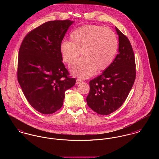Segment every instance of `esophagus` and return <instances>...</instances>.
Listing matches in <instances>:
<instances>
[{"mask_svg": "<svg viewBox=\"0 0 159 159\" xmlns=\"http://www.w3.org/2000/svg\"><path fill=\"white\" fill-rule=\"evenodd\" d=\"M82 81H83V80H82L78 78V79H76V84H79V83H81Z\"/></svg>", "mask_w": 159, "mask_h": 159, "instance_id": "34e87169", "label": "esophagus"}]
</instances>
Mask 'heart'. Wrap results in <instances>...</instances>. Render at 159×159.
<instances>
[{
    "instance_id": "obj_1",
    "label": "heart",
    "mask_w": 159,
    "mask_h": 159,
    "mask_svg": "<svg viewBox=\"0 0 159 159\" xmlns=\"http://www.w3.org/2000/svg\"><path fill=\"white\" fill-rule=\"evenodd\" d=\"M70 42L64 40L60 45L63 61L69 65L83 57L71 67V73L82 78L92 76L96 70H107L113 63L118 49V41L113 31L97 25H84L73 30Z\"/></svg>"
}]
</instances>
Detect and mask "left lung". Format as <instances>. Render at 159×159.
I'll use <instances>...</instances> for the list:
<instances>
[{
  "label": "left lung",
  "mask_w": 159,
  "mask_h": 159,
  "mask_svg": "<svg viewBox=\"0 0 159 159\" xmlns=\"http://www.w3.org/2000/svg\"><path fill=\"white\" fill-rule=\"evenodd\" d=\"M119 53L111 66L89 81L86 98L89 108L102 115L116 111L126 100L136 78L134 52L128 38L117 27Z\"/></svg>",
  "instance_id": "1"
}]
</instances>
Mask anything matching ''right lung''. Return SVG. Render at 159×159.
Instances as JSON below:
<instances>
[{
  "label": "right lung",
  "instance_id": "obj_1",
  "mask_svg": "<svg viewBox=\"0 0 159 159\" xmlns=\"http://www.w3.org/2000/svg\"><path fill=\"white\" fill-rule=\"evenodd\" d=\"M73 23L68 20L45 23L29 32L20 46L18 81L28 102L41 113L59 110L65 92L75 84L60 52L61 43Z\"/></svg>",
  "mask_w": 159,
  "mask_h": 159
}]
</instances>
